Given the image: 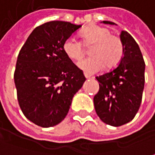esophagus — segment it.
I'll list each match as a JSON object with an SVG mask.
<instances>
[{
	"mask_svg": "<svg viewBox=\"0 0 155 155\" xmlns=\"http://www.w3.org/2000/svg\"><path fill=\"white\" fill-rule=\"evenodd\" d=\"M84 75H85V78H86V79H90V78H92V77H91V76H89V75H87V74H85Z\"/></svg>",
	"mask_w": 155,
	"mask_h": 155,
	"instance_id": "obj_1",
	"label": "esophagus"
}]
</instances>
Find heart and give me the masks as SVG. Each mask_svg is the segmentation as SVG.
Returning <instances> with one entry per match:
<instances>
[{"mask_svg": "<svg viewBox=\"0 0 155 155\" xmlns=\"http://www.w3.org/2000/svg\"><path fill=\"white\" fill-rule=\"evenodd\" d=\"M81 41L73 37L63 43V51L67 57L73 61H79L85 55V47H90L91 57L79 63V68L87 74H93L106 67H117L124 55V44L121 38L103 26L91 25L80 33Z\"/></svg>", "mask_w": 155, "mask_h": 155, "instance_id": "obj_1", "label": "heart"}]
</instances>
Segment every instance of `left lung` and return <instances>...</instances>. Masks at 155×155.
I'll list each match as a JSON object with an SVG mask.
<instances>
[{
	"instance_id": "obj_1",
	"label": "left lung",
	"mask_w": 155,
	"mask_h": 155,
	"mask_svg": "<svg viewBox=\"0 0 155 155\" xmlns=\"http://www.w3.org/2000/svg\"><path fill=\"white\" fill-rule=\"evenodd\" d=\"M104 23L115 24L104 21ZM124 56L108 73L96 76L99 91L94 96L97 116L104 123L120 126L132 121L137 114L145 85V61L140 49L127 31H122Z\"/></svg>"
}]
</instances>
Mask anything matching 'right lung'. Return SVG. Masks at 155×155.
Listing matches in <instances>:
<instances>
[{
	"mask_svg": "<svg viewBox=\"0 0 155 155\" xmlns=\"http://www.w3.org/2000/svg\"><path fill=\"white\" fill-rule=\"evenodd\" d=\"M81 25L51 21L38 26L19 51L14 74L24 116L41 127L59 124L86 78L67 57L63 43Z\"/></svg>",
	"mask_w": 155,
	"mask_h": 155,
	"instance_id": "add662e5",
	"label": "right lung"
}]
</instances>
